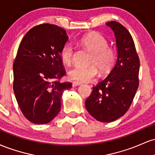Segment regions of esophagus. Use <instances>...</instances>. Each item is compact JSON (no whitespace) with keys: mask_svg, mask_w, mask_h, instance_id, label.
Masks as SVG:
<instances>
[{"mask_svg":"<svg viewBox=\"0 0 155 155\" xmlns=\"http://www.w3.org/2000/svg\"><path fill=\"white\" fill-rule=\"evenodd\" d=\"M81 84V83L80 82H78V81H74V82L72 83V86L74 87H76V86H79V85Z\"/></svg>","mask_w":155,"mask_h":155,"instance_id":"1","label":"esophagus"}]
</instances>
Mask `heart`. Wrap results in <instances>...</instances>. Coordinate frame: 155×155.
Wrapping results in <instances>:
<instances>
[{
    "label": "heart",
    "mask_w": 155,
    "mask_h": 155,
    "mask_svg": "<svg viewBox=\"0 0 155 155\" xmlns=\"http://www.w3.org/2000/svg\"><path fill=\"white\" fill-rule=\"evenodd\" d=\"M79 44L91 52L88 66L76 65L68 71V77L78 82H86L93 80L97 75V69L101 74H107L116 62L114 49L108 47V41L104 35L92 32L79 39ZM74 49L71 44H65L60 51V58L65 65L71 63Z\"/></svg>",
    "instance_id": "1"
}]
</instances>
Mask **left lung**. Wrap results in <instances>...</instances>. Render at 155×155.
Returning <instances> with one entry per match:
<instances>
[{"instance_id":"1","label":"left lung","mask_w":155,"mask_h":155,"mask_svg":"<svg viewBox=\"0 0 155 155\" xmlns=\"http://www.w3.org/2000/svg\"><path fill=\"white\" fill-rule=\"evenodd\" d=\"M106 25L114 33L117 60L108 76L92 87L85 106L96 120L111 122L123 116L132 104L139 84L140 61L129 31L115 21Z\"/></svg>"}]
</instances>
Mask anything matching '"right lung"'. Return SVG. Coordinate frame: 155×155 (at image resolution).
Returning a JSON list of instances; mask_svg holds the SVG:
<instances>
[{
	"instance_id": "right-lung-1",
	"label": "right lung",
	"mask_w": 155,
	"mask_h": 155,
	"mask_svg": "<svg viewBox=\"0 0 155 155\" xmlns=\"http://www.w3.org/2000/svg\"><path fill=\"white\" fill-rule=\"evenodd\" d=\"M68 36L63 28L41 24L31 28L19 44L13 65L15 95L23 115L32 123H49L61 109V97L71 88L60 82L65 69L60 51Z\"/></svg>"
}]
</instances>
